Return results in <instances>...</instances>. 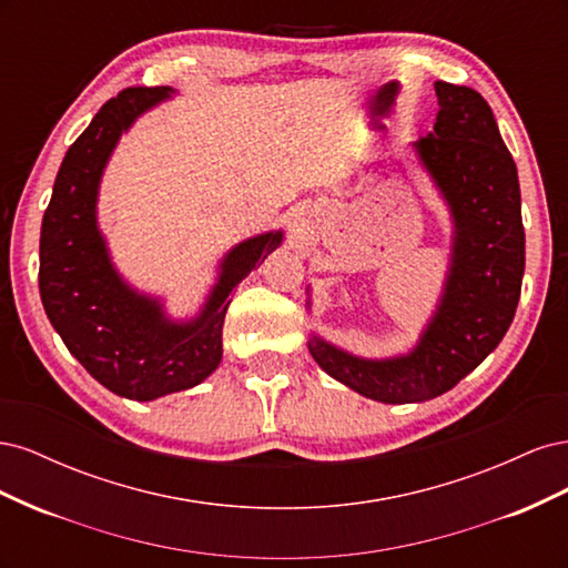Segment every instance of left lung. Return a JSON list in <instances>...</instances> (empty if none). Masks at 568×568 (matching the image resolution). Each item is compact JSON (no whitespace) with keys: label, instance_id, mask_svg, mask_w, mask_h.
<instances>
[{"label":"left lung","instance_id":"8db88e82","mask_svg":"<svg viewBox=\"0 0 568 568\" xmlns=\"http://www.w3.org/2000/svg\"><path fill=\"white\" fill-rule=\"evenodd\" d=\"M434 88L440 111L415 149L455 222L436 313L415 351L400 357L365 359L320 336L307 341L326 374L388 405L424 403L457 386L497 348L521 296L526 234L517 165L484 97L440 80Z\"/></svg>","mask_w":568,"mask_h":568}]
</instances>
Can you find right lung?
<instances>
[{
    "label": "right lung",
    "mask_w": 568,
    "mask_h": 568,
    "mask_svg": "<svg viewBox=\"0 0 568 568\" xmlns=\"http://www.w3.org/2000/svg\"><path fill=\"white\" fill-rule=\"evenodd\" d=\"M170 88H128L109 99L65 151L42 217L40 296L65 348L94 379L130 400H156L213 374L222 359V322L232 291L282 244L267 232L234 246L192 322H173L115 272L97 227V194L111 151L136 118Z\"/></svg>",
    "instance_id": "1"
}]
</instances>
